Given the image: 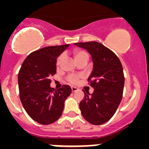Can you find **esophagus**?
Masks as SVG:
<instances>
[{
    "label": "esophagus",
    "instance_id": "obj_1",
    "mask_svg": "<svg viewBox=\"0 0 149 149\" xmlns=\"http://www.w3.org/2000/svg\"><path fill=\"white\" fill-rule=\"evenodd\" d=\"M77 88L76 87H74V86H72V93H74V92H76V91H77Z\"/></svg>",
    "mask_w": 149,
    "mask_h": 149
}]
</instances>
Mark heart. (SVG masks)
<instances>
[{
    "mask_svg": "<svg viewBox=\"0 0 149 149\" xmlns=\"http://www.w3.org/2000/svg\"><path fill=\"white\" fill-rule=\"evenodd\" d=\"M74 56L76 61L84 58L89 59V54H88L86 51H84V50H76V51H74ZM64 57H65L64 54H61L59 55V56L56 60V65L57 68L61 65L62 63L64 60ZM81 77H82V75H81V74H70V75L68 76L67 80L70 84H76Z\"/></svg>",
    "mask_w": 149,
    "mask_h": 149,
    "instance_id": "heart-1",
    "label": "heart"
}]
</instances>
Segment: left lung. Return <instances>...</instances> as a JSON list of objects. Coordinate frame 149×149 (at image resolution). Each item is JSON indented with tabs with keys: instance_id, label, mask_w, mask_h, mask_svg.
<instances>
[{
	"instance_id": "8db88e82",
	"label": "left lung",
	"mask_w": 149,
	"mask_h": 149,
	"mask_svg": "<svg viewBox=\"0 0 149 149\" xmlns=\"http://www.w3.org/2000/svg\"><path fill=\"white\" fill-rule=\"evenodd\" d=\"M89 51L93 60V69L88 82L94 88L93 94L84 90L80 102L84 118L89 123L100 125L111 119L122 98L125 77L119 57L98 42L74 43Z\"/></svg>"
}]
</instances>
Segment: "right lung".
<instances>
[{
  "instance_id": "obj_1",
  "label": "right lung",
  "mask_w": 149,
  "mask_h": 149,
  "mask_svg": "<svg viewBox=\"0 0 149 149\" xmlns=\"http://www.w3.org/2000/svg\"><path fill=\"white\" fill-rule=\"evenodd\" d=\"M68 46H48L32 52L24 60L18 75L19 96L31 119L49 125L61 116L65 100L70 95L68 85L54 89L50 86L51 76L56 74L57 56Z\"/></svg>"
}]
</instances>
